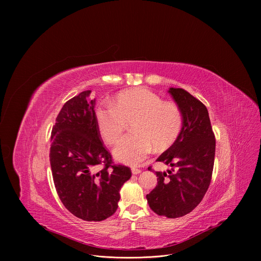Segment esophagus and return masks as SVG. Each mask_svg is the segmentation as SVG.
I'll use <instances>...</instances> for the list:
<instances>
[{"instance_id":"34e87169","label":"esophagus","mask_w":261,"mask_h":261,"mask_svg":"<svg viewBox=\"0 0 261 261\" xmlns=\"http://www.w3.org/2000/svg\"><path fill=\"white\" fill-rule=\"evenodd\" d=\"M131 171H132V174H134V175L139 174V173L141 172V170H140V169H137V168H132Z\"/></svg>"}]
</instances>
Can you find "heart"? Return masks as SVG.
Wrapping results in <instances>:
<instances>
[{
    "label": "heart",
    "instance_id": "b5f03b06",
    "mask_svg": "<svg viewBox=\"0 0 261 261\" xmlns=\"http://www.w3.org/2000/svg\"><path fill=\"white\" fill-rule=\"evenodd\" d=\"M96 122L103 139L115 144L122 136L126 121H131L133 133L116 146L115 157L128 165L140 164L153 151L164 150L176 139L181 128L178 106L145 88L120 92L108 105L96 108Z\"/></svg>",
    "mask_w": 261,
    "mask_h": 261
}]
</instances>
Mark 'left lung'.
Wrapping results in <instances>:
<instances>
[{
	"mask_svg": "<svg viewBox=\"0 0 261 261\" xmlns=\"http://www.w3.org/2000/svg\"><path fill=\"white\" fill-rule=\"evenodd\" d=\"M168 93L180 109L181 129L172 145L158 157L157 161L170 169L156 171L157 186L146 199L157 215L178 218L192 212L208 189L216 140L204 104L184 89L169 88Z\"/></svg>",
	"mask_w": 261,
	"mask_h": 261,
	"instance_id": "obj_1",
	"label": "left lung"
}]
</instances>
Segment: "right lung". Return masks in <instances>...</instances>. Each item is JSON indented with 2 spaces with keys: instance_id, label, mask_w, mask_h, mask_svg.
I'll use <instances>...</instances> for the list:
<instances>
[{
  "instance_id": "right-lung-1",
  "label": "right lung",
  "mask_w": 261,
  "mask_h": 261,
  "mask_svg": "<svg viewBox=\"0 0 261 261\" xmlns=\"http://www.w3.org/2000/svg\"><path fill=\"white\" fill-rule=\"evenodd\" d=\"M90 95L91 91H84L62 107L51 131L49 160L65 207L80 219L96 222L116 213L120 190L131 177V170L115 165L102 143L95 99Z\"/></svg>"
}]
</instances>
